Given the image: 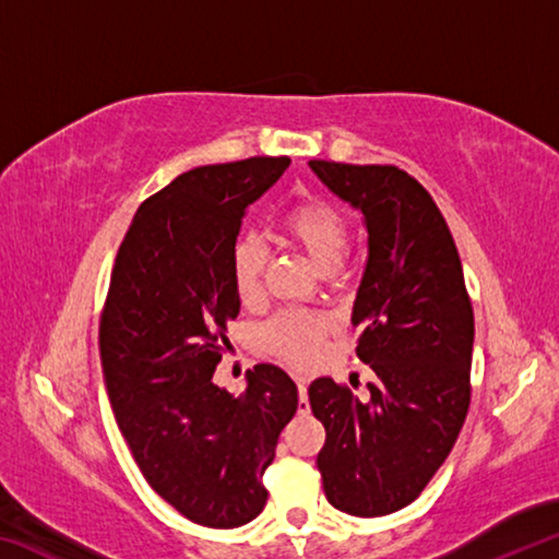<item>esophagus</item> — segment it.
Returning a JSON list of instances; mask_svg holds the SVG:
<instances>
[{"label": "esophagus", "mask_w": 559, "mask_h": 559, "mask_svg": "<svg viewBox=\"0 0 559 559\" xmlns=\"http://www.w3.org/2000/svg\"><path fill=\"white\" fill-rule=\"evenodd\" d=\"M298 394H300L298 412H300V414H308V412H310V404H308V386H306V380H298Z\"/></svg>", "instance_id": "obj_1"}]
</instances>
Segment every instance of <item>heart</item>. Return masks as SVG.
<instances>
[{
	"instance_id": "1",
	"label": "heart",
	"mask_w": 559,
	"mask_h": 559,
	"mask_svg": "<svg viewBox=\"0 0 559 559\" xmlns=\"http://www.w3.org/2000/svg\"><path fill=\"white\" fill-rule=\"evenodd\" d=\"M281 239L296 246L316 263L320 271L335 273L343 261L349 241L347 216L320 197L288 206L278 219ZM231 283L241 302H253L261 296L263 271H266V251L253 239L241 236L231 249ZM328 333V320L310 310H283L273 316L261 330L263 347L271 355L298 370L316 365L323 353V337Z\"/></svg>"
}]
</instances>
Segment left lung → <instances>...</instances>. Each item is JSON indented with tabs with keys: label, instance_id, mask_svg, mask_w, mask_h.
I'll list each match as a JSON object with an SVG mask.
<instances>
[{
	"label": "left lung",
	"instance_id": "left-lung-1",
	"mask_svg": "<svg viewBox=\"0 0 559 559\" xmlns=\"http://www.w3.org/2000/svg\"><path fill=\"white\" fill-rule=\"evenodd\" d=\"M330 192L365 216L367 263L353 306L370 402L318 377L310 409L325 427L318 471L330 506L357 518L409 506L459 439L471 404L473 308L437 202L394 165L310 159Z\"/></svg>",
	"mask_w": 559,
	"mask_h": 559
}]
</instances>
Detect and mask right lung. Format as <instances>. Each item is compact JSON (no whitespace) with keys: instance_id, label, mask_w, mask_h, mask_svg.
I'll return each mask as SVG.
<instances>
[{"instance_id":"1","label":"right lung","mask_w":559,"mask_h":559,"mask_svg":"<svg viewBox=\"0 0 559 559\" xmlns=\"http://www.w3.org/2000/svg\"><path fill=\"white\" fill-rule=\"evenodd\" d=\"M288 165H204L159 189L132 216L103 306L100 362L122 439L155 493L204 527L261 513L263 473L298 409L276 365L246 372L241 396L212 380L241 308L229 266L241 219Z\"/></svg>"}]
</instances>
